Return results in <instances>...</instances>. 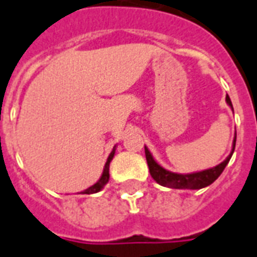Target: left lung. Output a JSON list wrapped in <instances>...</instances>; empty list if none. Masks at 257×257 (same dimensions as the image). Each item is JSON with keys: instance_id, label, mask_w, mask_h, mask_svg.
<instances>
[{"instance_id": "1", "label": "left lung", "mask_w": 257, "mask_h": 257, "mask_svg": "<svg viewBox=\"0 0 257 257\" xmlns=\"http://www.w3.org/2000/svg\"><path fill=\"white\" fill-rule=\"evenodd\" d=\"M226 104L233 110L232 101H230L229 96L226 95L225 97ZM234 146H236V137L232 143V151L230 154L226 157L225 161H222L221 164L214 166V168L206 169L202 172H194L188 173V174H180V173H173L170 170H166L162 168L160 164H157V161L153 158L151 153L149 151L146 146H145V154H146L147 165H149V170H150L151 177L154 178L157 184L162 185V186H168L172 189H202L209 186L210 184H213L214 181L217 180L220 174L224 172V169L229 162L230 157L233 154Z\"/></svg>"}]
</instances>
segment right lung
<instances>
[{
  "label": "right lung",
  "instance_id": "right-lung-1",
  "mask_svg": "<svg viewBox=\"0 0 257 257\" xmlns=\"http://www.w3.org/2000/svg\"><path fill=\"white\" fill-rule=\"evenodd\" d=\"M114 154H115V147L110 153L108 158H107V162L106 165H104V169H103V173H101V177L99 178V181H97L96 184H93L92 186H89L88 189L83 190V192H81L83 194H92V193H97L104 188V185H106L107 182H108V180H110V162L112 161V158H114Z\"/></svg>",
  "mask_w": 257,
  "mask_h": 257
}]
</instances>
